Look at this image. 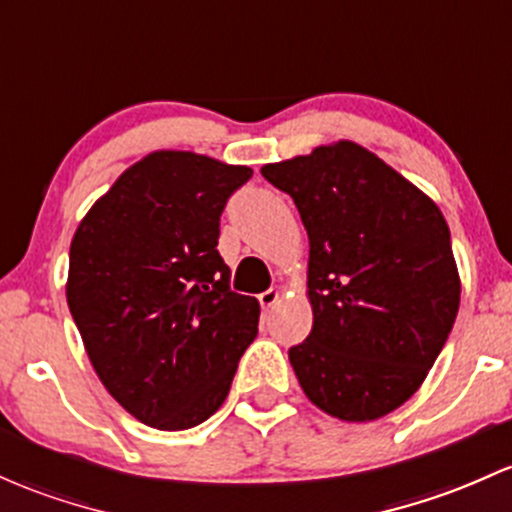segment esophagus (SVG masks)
<instances>
[{
  "label": "esophagus",
  "instance_id": "34e87169",
  "mask_svg": "<svg viewBox=\"0 0 512 512\" xmlns=\"http://www.w3.org/2000/svg\"><path fill=\"white\" fill-rule=\"evenodd\" d=\"M260 303L262 308H274L279 303V291L277 289H269V291H262L260 294Z\"/></svg>",
  "mask_w": 512,
  "mask_h": 512
}]
</instances>
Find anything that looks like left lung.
Listing matches in <instances>:
<instances>
[{
    "mask_svg": "<svg viewBox=\"0 0 512 512\" xmlns=\"http://www.w3.org/2000/svg\"><path fill=\"white\" fill-rule=\"evenodd\" d=\"M308 233L313 328L289 350L313 406L347 423L396 411L459 311L457 262L428 194L352 140L262 167Z\"/></svg>",
    "mask_w": 512,
    "mask_h": 512,
    "instance_id": "1",
    "label": "left lung"
}]
</instances>
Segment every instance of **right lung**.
Listing matches in <instances>:
<instances>
[{"mask_svg":"<svg viewBox=\"0 0 512 512\" xmlns=\"http://www.w3.org/2000/svg\"><path fill=\"white\" fill-rule=\"evenodd\" d=\"M252 177L187 150L128 167L75 230L67 306L106 391L140 423L187 430L221 408L260 303L218 255L226 201Z\"/></svg>","mask_w":512,"mask_h":512,"instance_id":"obj_1","label":"right lung"}]
</instances>
